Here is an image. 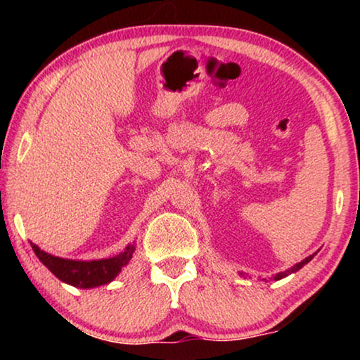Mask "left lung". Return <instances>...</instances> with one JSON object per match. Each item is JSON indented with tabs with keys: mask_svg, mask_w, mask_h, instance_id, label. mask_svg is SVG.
<instances>
[{
	"mask_svg": "<svg viewBox=\"0 0 360 360\" xmlns=\"http://www.w3.org/2000/svg\"><path fill=\"white\" fill-rule=\"evenodd\" d=\"M314 254H316V252H314ZM314 254H313V255H309V257H307V259H303V260H302V262L295 264L292 269L285 270V272H278V274H275V275H274V277H272V278H270V280H280V278H285V277H288V275H290V274H295V272H298V270H300V269H302L304 264H308V262H309V260H311V259L314 257ZM240 275H243V274H240ZM264 280H265V278H264Z\"/></svg>",
	"mask_w": 360,
	"mask_h": 360,
	"instance_id": "obj_1",
	"label": "left lung"
}]
</instances>
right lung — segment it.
Instances as JSON below:
<instances>
[{"label": "right lung", "mask_w": 360, "mask_h": 360, "mask_svg": "<svg viewBox=\"0 0 360 360\" xmlns=\"http://www.w3.org/2000/svg\"><path fill=\"white\" fill-rule=\"evenodd\" d=\"M31 245L39 260L58 280L77 288H95L100 287V285L111 283L120 275L122 267L129 264L132 254L136 250V243H131L126 245V249L121 254L115 255V257L100 260H72L44 252L32 243Z\"/></svg>", "instance_id": "add662e5"}]
</instances>
